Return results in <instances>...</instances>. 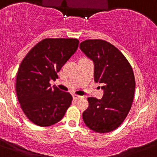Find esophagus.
<instances>
[{
    "mask_svg": "<svg viewBox=\"0 0 157 157\" xmlns=\"http://www.w3.org/2000/svg\"><path fill=\"white\" fill-rule=\"evenodd\" d=\"M72 97H73V98L75 100H79L82 98V96H79V95H76V94H73L72 95Z\"/></svg>",
    "mask_w": 157,
    "mask_h": 157,
    "instance_id": "obj_1",
    "label": "esophagus"
}]
</instances>
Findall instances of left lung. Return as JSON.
Wrapping results in <instances>:
<instances>
[{
	"label": "left lung",
	"mask_w": 157,
	"mask_h": 157,
	"mask_svg": "<svg viewBox=\"0 0 157 157\" xmlns=\"http://www.w3.org/2000/svg\"><path fill=\"white\" fill-rule=\"evenodd\" d=\"M80 49L94 65V81L102 85L101 100L88 98L84 122L98 133L117 128L128 113L134 99L135 80L130 63L116 47L100 39L86 40Z\"/></svg>",
	"instance_id": "obj_1"
}]
</instances>
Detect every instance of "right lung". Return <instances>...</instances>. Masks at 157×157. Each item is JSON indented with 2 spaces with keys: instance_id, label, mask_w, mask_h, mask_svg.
<instances>
[{
  "instance_id": "1",
  "label": "right lung",
  "mask_w": 157,
  "mask_h": 157,
  "mask_svg": "<svg viewBox=\"0 0 157 157\" xmlns=\"http://www.w3.org/2000/svg\"><path fill=\"white\" fill-rule=\"evenodd\" d=\"M75 38H46L26 54L16 81L21 108L29 119L38 126H50L60 121L71 105L72 97L50 81L58 78L57 72L78 47Z\"/></svg>"
}]
</instances>
